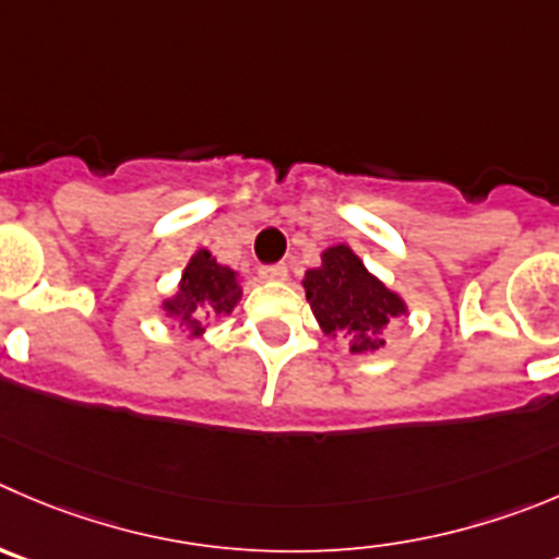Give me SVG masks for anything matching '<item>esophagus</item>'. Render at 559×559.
I'll list each match as a JSON object with an SVG mask.
<instances>
[{
  "label": "esophagus",
  "instance_id": "obj_1",
  "mask_svg": "<svg viewBox=\"0 0 559 559\" xmlns=\"http://www.w3.org/2000/svg\"><path fill=\"white\" fill-rule=\"evenodd\" d=\"M260 276H263V280H285V276H288V265L285 263L260 265Z\"/></svg>",
  "mask_w": 559,
  "mask_h": 559
}]
</instances>
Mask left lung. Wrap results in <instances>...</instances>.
Segmentation results:
<instances>
[{
	"instance_id": "1",
	"label": "left lung",
	"mask_w": 559,
	"mask_h": 559,
	"mask_svg": "<svg viewBox=\"0 0 559 559\" xmlns=\"http://www.w3.org/2000/svg\"><path fill=\"white\" fill-rule=\"evenodd\" d=\"M305 290L323 332L348 334L354 354L379 348L381 329L406 312L401 296L384 288L345 243L323 252L321 269L307 271Z\"/></svg>"
}]
</instances>
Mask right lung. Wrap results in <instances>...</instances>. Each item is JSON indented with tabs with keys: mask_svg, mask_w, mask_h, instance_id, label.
Masks as SVG:
<instances>
[{
	"mask_svg": "<svg viewBox=\"0 0 559 559\" xmlns=\"http://www.w3.org/2000/svg\"><path fill=\"white\" fill-rule=\"evenodd\" d=\"M238 296L241 288L236 283V271L216 263L209 249H200L186 265L178 296L164 301V310L191 334H200L205 323L230 312Z\"/></svg>",
	"mask_w": 559,
	"mask_h": 559,
	"instance_id": "1",
	"label": "right lung"
}]
</instances>
